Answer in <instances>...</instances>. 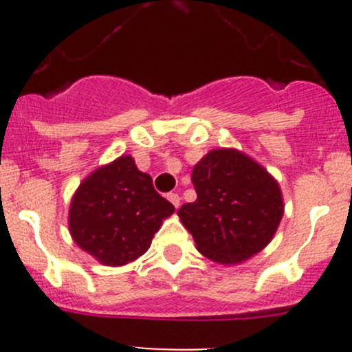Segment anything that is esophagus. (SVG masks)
<instances>
[{"label": "esophagus", "mask_w": 352, "mask_h": 352, "mask_svg": "<svg viewBox=\"0 0 352 352\" xmlns=\"http://www.w3.org/2000/svg\"><path fill=\"white\" fill-rule=\"evenodd\" d=\"M166 197H168V201L172 202V204L175 206V208H179V206H180V196H179V194H175V192H170L168 196H166Z\"/></svg>", "instance_id": "obj_1"}]
</instances>
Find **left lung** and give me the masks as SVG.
<instances>
[{"label":"left lung","instance_id":"1","mask_svg":"<svg viewBox=\"0 0 352 352\" xmlns=\"http://www.w3.org/2000/svg\"><path fill=\"white\" fill-rule=\"evenodd\" d=\"M197 199L179 209L197 250L218 264H240L274 236L285 212L274 177L239 150L209 151L192 170Z\"/></svg>","mask_w":352,"mask_h":352}]
</instances>
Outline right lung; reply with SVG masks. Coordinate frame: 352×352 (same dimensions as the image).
Returning <instances> with one entry per match:
<instances>
[{"label": "right lung", "instance_id": "1", "mask_svg": "<svg viewBox=\"0 0 352 352\" xmlns=\"http://www.w3.org/2000/svg\"><path fill=\"white\" fill-rule=\"evenodd\" d=\"M175 211L129 155L100 166L71 199L69 232L104 265H124L150 248L163 219Z\"/></svg>", "mask_w": 352, "mask_h": 352}]
</instances>
